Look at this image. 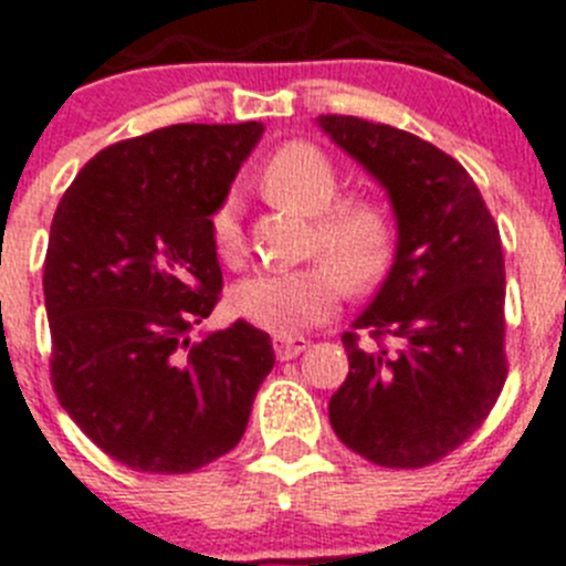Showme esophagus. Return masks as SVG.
Returning <instances> with one entry per match:
<instances>
[{
    "mask_svg": "<svg viewBox=\"0 0 566 566\" xmlns=\"http://www.w3.org/2000/svg\"><path fill=\"white\" fill-rule=\"evenodd\" d=\"M273 349H276L279 360H290L307 349V340L304 338H273Z\"/></svg>",
    "mask_w": 566,
    "mask_h": 566,
    "instance_id": "1",
    "label": "esophagus"
}]
</instances>
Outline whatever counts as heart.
Here are the masks:
<instances>
[{
	"label": "heart",
	"mask_w": 566,
	"mask_h": 566,
	"mask_svg": "<svg viewBox=\"0 0 566 566\" xmlns=\"http://www.w3.org/2000/svg\"><path fill=\"white\" fill-rule=\"evenodd\" d=\"M262 191L279 206L315 217L313 251L321 262L295 271H259L231 290V310L273 335H298L338 310L346 293L366 290L386 273L395 253V217L380 197H338L340 175L318 146L290 140L259 171ZM211 242L226 264L245 259L237 197L211 213Z\"/></svg>",
	"instance_id": "1"
}]
</instances>
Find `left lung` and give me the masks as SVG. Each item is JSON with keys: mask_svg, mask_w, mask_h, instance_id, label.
Here are the masks:
<instances>
[{"mask_svg": "<svg viewBox=\"0 0 566 566\" xmlns=\"http://www.w3.org/2000/svg\"><path fill=\"white\" fill-rule=\"evenodd\" d=\"M318 124L389 191L397 217L389 276L340 335L349 375L329 422L375 465L426 468L480 429L505 386L499 226L471 175L429 140L353 115Z\"/></svg>", "mask_w": 566, "mask_h": 566, "instance_id": "8db88e82", "label": "left lung"}]
</instances>
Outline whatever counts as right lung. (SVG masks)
I'll use <instances>...</instances> for the list:
<instances>
[{"instance_id":"right-lung-1","label":"right lung","mask_w":566,"mask_h":566,"mask_svg":"<svg viewBox=\"0 0 566 566\" xmlns=\"http://www.w3.org/2000/svg\"><path fill=\"white\" fill-rule=\"evenodd\" d=\"M262 124H175L101 149L50 226L44 307L55 397L95 446L144 473L228 454L276 364L248 321L191 340L220 302L211 213Z\"/></svg>"}]
</instances>
